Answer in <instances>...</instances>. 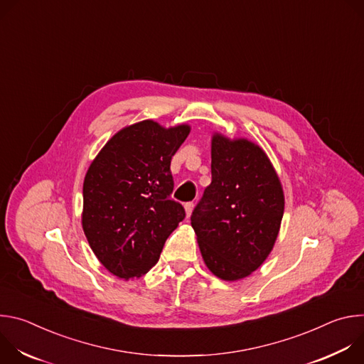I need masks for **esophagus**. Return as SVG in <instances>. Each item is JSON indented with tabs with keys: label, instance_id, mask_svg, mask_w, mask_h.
Here are the masks:
<instances>
[{
	"label": "esophagus",
	"instance_id": "34e87169",
	"mask_svg": "<svg viewBox=\"0 0 364 364\" xmlns=\"http://www.w3.org/2000/svg\"><path fill=\"white\" fill-rule=\"evenodd\" d=\"M184 209H186V215H187V218H190V216H191V212H193V209H194V204H193V201L186 203V204H184Z\"/></svg>",
	"mask_w": 364,
	"mask_h": 364
}]
</instances>
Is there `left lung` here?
Masks as SVG:
<instances>
[{
	"mask_svg": "<svg viewBox=\"0 0 364 364\" xmlns=\"http://www.w3.org/2000/svg\"><path fill=\"white\" fill-rule=\"evenodd\" d=\"M284 191L264 149L245 139L212 138V183L191 215L205 267L237 281L271 253L284 216Z\"/></svg>",
	"mask_w": 364,
	"mask_h": 364,
	"instance_id": "obj_1",
	"label": "left lung"
}]
</instances>
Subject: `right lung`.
Returning <instances> with one entry per match:
<instances>
[{
    "mask_svg": "<svg viewBox=\"0 0 364 364\" xmlns=\"http://www.w3.org/2000/svg\"><path fill=\"white\" fill-rule=\"evenodd\" d=\"M188 134V125L141 121L117 132L92 161L83 181L82 226L99 262L115 277L146 274L186 218L171 198L170 164Z\"/></svg>",
    "mask_w": 364,
    "mask_h": 364,
    "instance_id": "obj_1",
    "label": "right lung"
}]
</instances>
